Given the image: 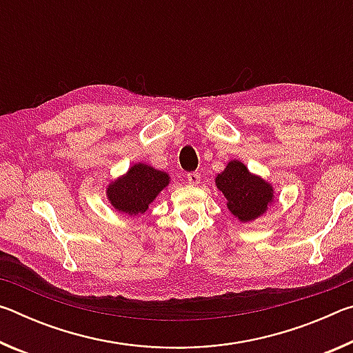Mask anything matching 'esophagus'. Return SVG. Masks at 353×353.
<instances>
[{
  "label": "esophagus",
  "instance_id": "obj_1",
  "mask_svg": "<svg viewBox=\"0 0 353 353\" xmlns=\"http://www.w3.org/2000/svg\"><path fill=\"white\" fill-rule=\"evenodd\" d=\"M187 179H188V183L190 185H198L201 182V174H199L198 171H193V172H190V174L187 176Z\"/></svg>",
  "mask_w": 353,
  "mask_h": 353
}]
</instances>
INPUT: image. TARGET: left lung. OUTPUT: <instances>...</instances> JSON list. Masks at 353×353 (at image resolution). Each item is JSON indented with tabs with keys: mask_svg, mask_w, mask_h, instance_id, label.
Listing matches in <instances>:
<instances>
[{
	"mask_svg": "<svg viewBox=\"0 0 353 353\" xmlns=\"http://www.w3.org/2000/svg\"><path fill=\"white\" fill-rule=\"evenodd\" d=\"M214 185L223 191L227 208L241 223L263 216L274 201V185L248 170L241 160H230L224 171L214 177Z\"/></svg>",
	"mask_w": 353,
	"mask_h": 353,
	"instance_id": "left-lung-1",
	"label": "left lung"
}]
</instances>
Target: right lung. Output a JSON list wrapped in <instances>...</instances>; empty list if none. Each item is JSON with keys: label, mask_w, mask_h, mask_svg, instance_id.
Masks as SVG:
<instances>
[{"label": "right lung", "mask_w": 353, "mask_h": 353, "mask_svg": "<svg viewBox=\"0 0 353 353\" xmlns=\"http://www.w3.org/2000/svg\"><path fill=\"white\" fill-rule=\"evenodd\" d=\"M170 182L168 172L139 162L130 165L123 176L107 183L105 196L115 210L137 216L149 210Z\"/></svg>", "instance_id": "obj_1"}]
</instances>
